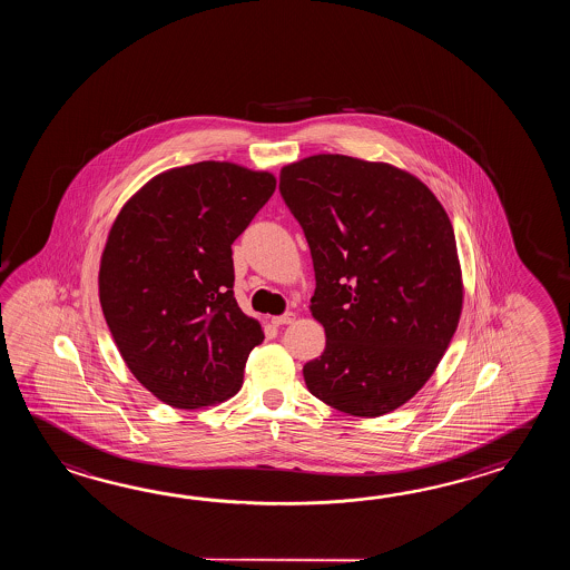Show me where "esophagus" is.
Masks as SVG:
<instances>
[{
    "label": "esophagus",
    "mask_w": 570,
    "mask_h": 570,
    "mask_svg": "<svg viewBox=\"0 0 570 570\" xmlns=\"http://www.w3.org/2000/svg\"><path fill=\"white\" fill-rule=\"evenodd\" d=\"M271 322H273V326H287V324H293V322H295V314H293V312H287V314L275 315Z\"/></svg>",
    "instance_id": "obj_1"
}]
</instances>
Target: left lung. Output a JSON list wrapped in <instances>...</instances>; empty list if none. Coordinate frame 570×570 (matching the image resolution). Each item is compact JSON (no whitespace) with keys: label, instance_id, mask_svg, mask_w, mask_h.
<instances>
[{"label":"left lung","instance_id":"obj_1","mask_svg":"<svg viewBox=\"0 0 570 570\" xmlns=\"http://www.w3.org/2000/svg\"><path fill=\"white\" fill-rule=\"evenodd\" d=\"M279 191L309 246L312 315L326 330L305 385L358 417L397 410L432 376L461 317L444 207L410 173L344 155L293 163Z\"/></svg>","mask_w":570,"mask_h":570}]
</instances>
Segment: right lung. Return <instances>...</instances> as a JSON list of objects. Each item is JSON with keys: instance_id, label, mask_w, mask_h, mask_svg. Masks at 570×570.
I'll list each match as a JSON object with an SVG mask.
<instances>
[{"instance_id": "1", "label": "right lung", "mask_w": 570, "mask_h": 570, "mask_svg": "<svg viewBox=\"0 0 570 570\" xmlns=\"http://www.w3.org/2000/svg\"><path fill=\"white\" fill-rule=\"evenodd\" d=\"M271 173L195 163L160 173L121 207L99 302L121 358L158 400L206 407L243 387L261 324L234 297L232 243L275 191Z\"/></svg>"}]
</instances>
